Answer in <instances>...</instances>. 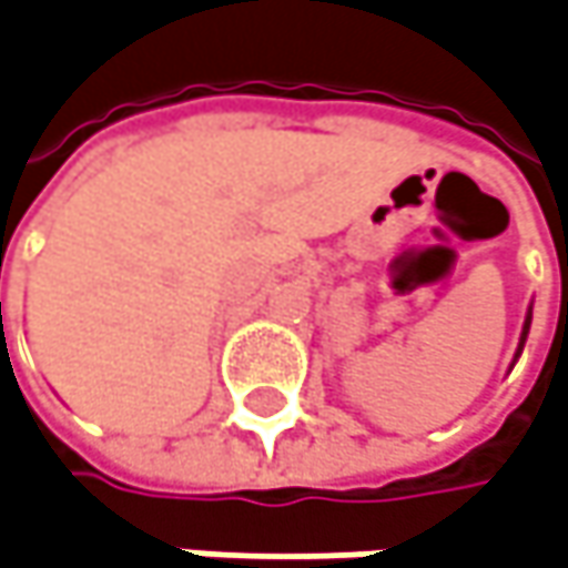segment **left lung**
I'll return each instance as SVG.
<instances>
[{"instance_id": "left-lung-1", "label": "left lung", "mask_w": 568, "mask_h": 568, "mask_svg": "<svg viewBox=\"0 0 568 568\" xmlns=\"http://www.w3.org/2000/svg\"><path fill=\"white\" fill-rule=\"evenodd\" d=\"M527 329H530V317H527V323H524V339H527ZM524 339H520V349H524Z\"/></svg>"}]
</instances>
